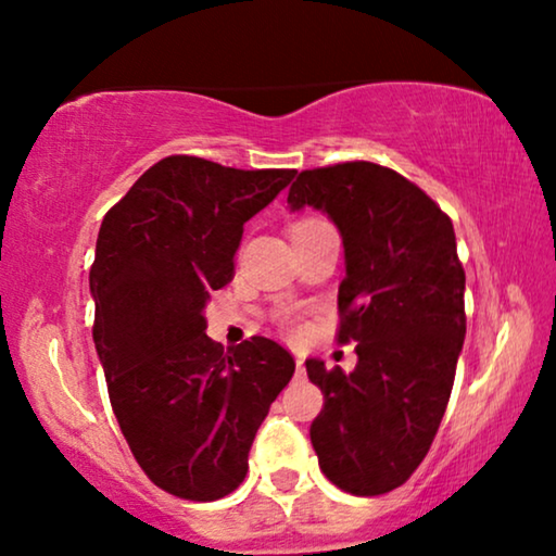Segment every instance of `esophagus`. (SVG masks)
I'll return each instance as SVG.
<instances>
[{"label": "esophagus", "instance_id": "34e87169", "mask_svg": "<svg viewBox=\"0 0 556 556\" xmlns=\"http://www.w3.org/2000/svg\"><path fill=\"white\" fill-rule=\"evenodd\" d=\"M306 375V369H303V359L301 356H295V377H303Z\"/></svg>", "mask_w": 556, "mask_h": 556}]
</instances>
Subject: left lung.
<instances>
[{"instance_id":"1","label":"left lung","mask_w":556,"mask_h":556,"mask_svg":"<svg viewBox=\"0 0 556 556\" xmlns=\"http://www.w3.org/2000/svg\"><path fill=\"white\" fill-rule=\"evenodd\" d=\"M324 212L344 245L339 341L356 367L306 359L324 409L311 425L318 466L354 496L413 476L451 400L466 339V273L451 217L402 174L371 162L301 172L288 210Z\"/></svg>"}]
</instances>
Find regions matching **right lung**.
<instances>
[{
  "label": "right lung",
  "instance_id": "obj_1",
  "mask_svg": "<svg viewBox=\"0 0 556 556\" xmlns=\"http://www.w3.org/2000/svg\"><path fill=\"white\" fill-rule=\"evenodd\" d=\"M293 177L166 156L98 232L93 341L113 415L143 473L179 498L238 489L255 432L293 377L278 341L253 337L225 352L204 333L210 291L232 278L242 225Z\"/></svg>",
  "mask_w": 556,
  "mask_h": 556
}]
</instances>
